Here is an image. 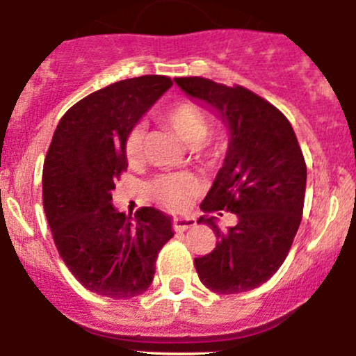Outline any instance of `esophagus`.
I'll return each instance as SVG.
<instances>
[{
    "label": "esophagus",
    "instance_id": "1",
    "mask_svg": "<svg viewBox=\"0 0 356 356\" xmlns=\"http://www.w3.org/2000/svg\"><path fill=\"white\" fill-rule=\"evenodd\" d=\"M172 224H174L175 232H184V231L191 229V227L195 226V219L194 218H174Z\"/></svg>",
    "mask_w": 356,
    "mask_h": 356
}]
</instances>
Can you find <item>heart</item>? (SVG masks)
<instances>
[{
	"label": "heart",
	"mask_w": 356,
	"mask_h": 356,
	"mask_svg": "<svg viewBox=\"0 0 356 356\" xmlns=\"http://www.w3.org/2000/svg\"><path fill=\"white\" fill-rule=\"evenodd\" d=\"M161 120L177 134L186 145L202 149V142L209 134L206 115L195 105L177 102L164 110ZM145 127L134 125L125 138V155L130 162L140 161L144 145ZM199 184L189 174H165L150 184V194L154 201L170 212H184L197 195Z\"/></svg>",
	"instance_id": "b5f03b06"
}]
</instances>
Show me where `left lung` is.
I'll return each instance as SVG.
<instances>
[{
	"instance_id": "left-lung-1",
	"label": "left lung",
	"mask_w": 356,
	"mask_h": 356,
	"mask_svg": "<svg viewBox=\"0 0 356 356\" xmlns=\"http://www.w3.org/2000/svg\"><path fill=\"white\" fill-rule=\"evenodd\" d=\"M174 81L229 134L222 167L201 209L231 211L238 224L222 232L214 216L197 219L211 226L218 243L209 254L195 257V271L219 295L251 291L284 263L300 227L306 189L303 152L288 118L256 93L201 76Z\"/></svg>"
}]
</instances>
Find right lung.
Returning <instances> with one entry per match:
<instances>
[{
	"label": "right lung",
	"mask_w": 356,
	"mask_h": 356,
	"mask_svg": "<svg viewBox=\"0 0 356 356\" xmlns=\"http://www.w3.org/2000/svg\"><path fill=\"white\" fill-rule=\"evenodd\" d=\"M172 87L169 76L145 75L97 90L61 117L43 165V207L60 257L85 288L129 300L149 289L155 259L174 236L154 207L134 218L110 204L127 170L125 138Z\"/></svg>",
	"instance_id": "obj_1"
}]
</instances>
